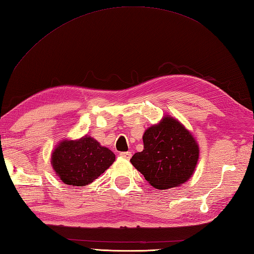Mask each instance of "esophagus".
I'll list each match as a JSON object with an SVG mask.
<instances>
[{
    "instance_id": "esophagus-1",
    "label": "esophagus",
    "mask_w": 254,
    "mask_h": 254,
    "mask_svg": "<svg viewBox=\"0 0 254 254\" xmlns=\"http://www.w3.org/2000/svg\"><path fill=\"white\" fill-rule=\"evenodd\" d=\"M120 155H121L122 157H124V159H126V160H130L132 154H131V152L127 151V152H121Z\"/></svg>"
}]
</instances>
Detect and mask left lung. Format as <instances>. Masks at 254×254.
Listing matches in <instances>:
<instances>
[{
  "instance_id": "left-lung-1",
  "label": "left lung",
  "mask_w": 254,
  "mask_h": 254,
  "mask_svg": "<svg viewBox=\"0 0 254 254\" xmlns=\"http://www.w3.org/2000/svg\"><path fill=\"white\" fill-rule=\"evenodd\" d=\"M143 151L130 159L131 164L156 189H168L186 183L199 159L194 138L173 117H165L143 134Z\"/></svg>"
}]
</instances>
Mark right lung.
Returning a JSON list of instances; mask_svg holds the SVG:
<instances>
[{"label": "right lung", "instance_id": "add662e5", "mask_svg": "<svg viewBox=\"0 0 254 254\" xmlns=\"http://www.w3.org/2000/svg\"><path fill=\"white\" fill-rule=\"evenodd\" d=\"M115 161L111 150L91 137L63 141L52 154V165L66 185L87 186L103 174Z\"/></svg>", "mask_w": 254, "mask_h": 254}]
</instances>
